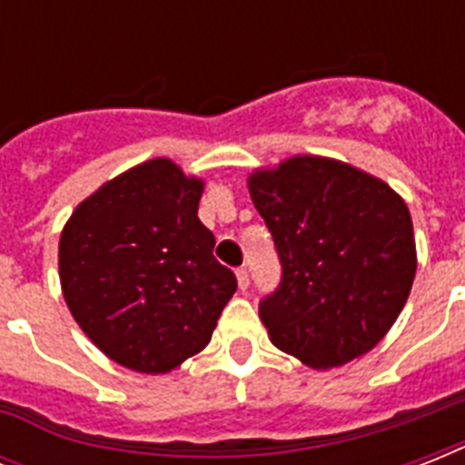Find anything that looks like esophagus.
Masks as SVG:
<instances>
[{"label":"esophagus","instance_id":"esophagus-1","mask_svg":"<svg viewBox=\"0 0 465 465\" xmlns=\"http://www.w3.org/2000/svg\"><path fill=\"white\" fill-rule=\"evenodd\" d=\"M236 280H239L241 290H248V284H251V272H248V268L236 270Z\"/></svg>","mask_w":465,"mask_h":465}]
</instances>
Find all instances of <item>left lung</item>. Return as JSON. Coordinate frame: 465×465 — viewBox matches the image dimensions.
Segmentation results:
<instances>
[{
    "label": "left lung",
    "mask_w": 465,
    "mask_h": 465,
    "mask_svg": "<svg viewBox=\"0 0 465 465\" xmlns=\"http://www.w3.org/2000/svg\"><path fill=\"white\" fill-rule=\"evenodd\" d=\"M282 280L258 311L272 345L313 369L369 352L396 323L418 255L403 197L360 168L292 156L248 178Z\"/></svg>",
    "instance_id": "left-lung-1"
}]
</instances>
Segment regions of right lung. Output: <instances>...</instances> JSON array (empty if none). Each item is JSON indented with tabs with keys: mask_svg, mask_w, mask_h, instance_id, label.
I'll use <instances>...</instances> for the list:
<instances>
[{
	"mask_svg": "<svg viewBox=\"0 0 465 465\" xmlns=\"http://www.w3.org/2000/svg\"><path fill=\"white\" fill-rule=\"evenodd\" d=\"M203 181L152 159L104 183L62 229L60 282L91 342L123 367L166 374L207 347L236 292L197 219Z\"/></svg>",
	"mask_w": 465,
	"mask_h": 465,
	"instance_id": "add662e5",
	"label": "right lung"
}]
</instances>
